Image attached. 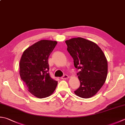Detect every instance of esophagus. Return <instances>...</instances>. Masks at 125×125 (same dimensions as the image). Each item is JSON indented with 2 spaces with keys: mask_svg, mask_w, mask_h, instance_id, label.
<instances>
[{
  "mask_svg": "<svg viewBox=\"0 0 125 125\" xmlns=\"http://www.w3.org/2000/svg\"><path fill=\"white\" fill-rule=\"evenodd\" d=\"M69 76H68L67 75H64L62 77V78H61V79H62V80H67V79H69Z\"/></svg>",
  "mask_w": 125,
  "mask_h": 125,
  "instance_id": "obj_1",
  "label": "esophagus"
}]
</instances>
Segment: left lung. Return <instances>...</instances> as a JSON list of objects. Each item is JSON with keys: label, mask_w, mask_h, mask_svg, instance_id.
<instances>
[{"label": "left lung", "mask_w": 125, "mask_h": 125, "mask_svg": "<svg viewBox=\"0 0 125 125\" xmlns=\"http://www.w3.org/2000/svg\"><path fill=\"white\" fill-rule=\"evenodd\" d=\"M67 50L74 60L80 87L74 92L84 99L94 96L106 81L108 63L104 53L96 43L81 37L65 41Z\"/></svg>", "instance_id": "left-lung-1"}]
</instances>
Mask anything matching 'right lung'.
Wrapping results in <instances>:
<instances>
[{
    "mask_svg": "<svg viewBox=\"0 0 125 125\" xmlns=\"http://www.w3.org/2000/svg\"><path fill=\"white\" fill-rule=\"evenodd\" d=\"M57 41L41 40L24 51L19 62V74L28 91L40 99L50 96L56 89L57 81L48 73V58Z\"/></svg>",
    "mask_w": 125,
    "mask_h": 125,
    "instance_id": "obj_1",
    "label": "right lung"
}]
</instances>
